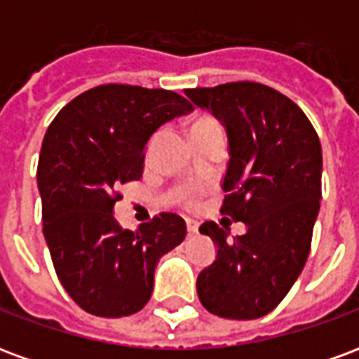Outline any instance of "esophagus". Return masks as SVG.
Here are the masks:
<instances>
[{
    "mask_svg": "<svg viewBox=\"0 0 359 359\" xmlns=\"http://www.w3.org/2000/svg\"><path fill=\"white\" fill-rule=\"evenodd\" d=\"M187 229H188V234H196L198 233V229H200V223L194 221V219H187Z\"/></svg>",
    "mask_w": 359,
    "mask_h": 359,
    "instance_id": "esophagus-1",
    "label": "esophagus"
}]
</instances>
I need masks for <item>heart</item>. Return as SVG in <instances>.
<instances>
[{"label":"heart","mask_w":359,"mask_h":359,"mask_svg":"<svg viewBox=\"0 0 359 359\" xmlns=\"http://www.w3.org/2000/svg\"><path fill=\"white\" fill-rule=\"evenodd\" d=\"M211 125H219V123L213 117H198L194 123L190 125V133H194V130H198V128H203V126H211ZM184 200H187V203L192 202V198H188V196L184 198Z\"/></svg>","instance_id":"b5f03b06"}]
</instances>
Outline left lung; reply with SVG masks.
Returning a JSON list of instances; mask_svg holds the SVG:
<instances>
[{"instance_id": "1", "label": "left lung", "mask_w": 359, "mask_h": 359, "mask_svg": "<svg viewBox=\"0 0 359 359\" xmlns=\"http://www.w3.org/2000/svg\"><path fill=\"white\" fill-rule=\"evenodd\" d=\"M184 94L226 126L231 159L221 213L248 226L234 238L213 221L200 226L217 244V257L198 275V296L213 316L264 317L288 294L308 259L321 198V142L290 97L259 82Z\"/></svg>"}]
</instances>
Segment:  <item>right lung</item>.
I'll return each mask as SVG.
<instances>
[{
  "mask_svg": "<svg viewBox=\"0 0 359 359\" xmlns=\"http://www.w3.org/2000/svg\"><path fill=\"white\" fill-rule=\"evenodd\" d=\"M194 109L172 90L102 84L59 111L38 159L43 236L61 285L84 311L133 316L148 304L159 257L187 236L177 213L121 229L118 187L142 179L146 144L159 126Z\"/></svg>",
  "mask_w": 359,
  "mask_h": 359,
  "instance_id": "obj_1",
  "label": "right lung"
}]
</instances>
